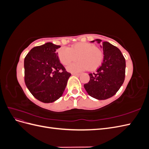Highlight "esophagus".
Instances as JSON below:
<instances>
[{"label":"esophagus","instance_id":"obj_1","mask_svg":"<svg viewBox=\"0 0 149 149\" xmlns=\"http://www.w3.org/2000/svg\"><path fill=\"white\" fill-rule=\"evenodd\" d=\"M72 75H74V76H79L80 75L79 73H72Z\"/></svg>","mask_w":149,"mask_h":149}]
</instances>
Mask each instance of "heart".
<instances>
[{
	"mask_svg": "<svg viewBox=\"0 0 149 149\" xmlns=\"http://www.w3.org/2000/svg\"><path fill=\"white\" fill-rule=\"evenodd\" d=\"M58 56L61 63L68 65L78 59L67 67L71 72H79L88 69L93 71L101 64L103 53L101 49L89 43H78L70 48L62 47L58 49Z\"/></svg>",
	"mask_w": 149,
	"mask_h": 149,
	"instance_id": "heart-1",
	"label": "heart"
}]
</instances>
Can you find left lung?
I'll list each match as a JSON object with an SVG mask.
<instances>
[{
  "label": "left lung",
  "mask_w": 149,
  "mask_h": 149,
  "mask_svg": "<svg viewBox=\"0 0 149 149\" xmlns=\"http://www.w3.org/2000/svg\"><path fill=\"white\" fill-rule=\"evenodd\" d=\"M95 40L98 43L101 42L100 39ZM101 47L104 52L103 62L96 72L89 74V81L84 87L90 96L104 100L113 96L123 85L125 60L120 49L110 43L104 42Z\"/></svg>",
  "instance_id": "8db88e82"
}]
</instances>
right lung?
<instances>
[{"instance_id": "right-lung-1", "label": "right lung", "mask_w": 149, "mask_h": 149, "mask_svg": "<svg viewBox=\"0 0 149 149\" xmlns=\"http://www.w3.org/2000/svg\"><path fill=\"white\" fill-rule=\"evenodd\" d=\"M60 48L48 42L33 48L24 60L25 83L40 101L49 103L59 99L70 77L60 63L56 50Z\"/></svg>"}]
</instances>
